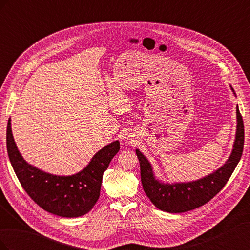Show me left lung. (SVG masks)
<instances>
[{
  "label": "left lung",
  "mask_w": 250,
  "mask_h": 250,
  "mask_svg": "<svg viewBox=\"0 0 250 250\" xmlns=\"http://www.w3.org/2000/svg\"><path fill=\"white\" fill-rule=\"evenodd\" d=\"M232 93L233 88L230 86ZM236 96V94H234ZM237 129L231 153L223 166L200 179L187 183H164L155 177L148 158L135 149L141 166L143 188L154 206L167 213H185L197 208L214 198L228 183L243 152L244 124L237 106Z\"/></svg>",
  "instance_id": "8db88e82"
}]
</instances>
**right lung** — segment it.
<instances>
[{"mask_svg":"<svg viewBox=\"0 0 250 250\" xmlns=\"http://www.w3.org/2000/svg\"><path fill=\"white\" fill-rule=\"evenodd\" d=\"M119 150L117 140L98 151L78 173L54 175L24 160L14 142L10 119L7 125V152L21 187L42 208L60 217L77 218L94 208L100 196L103 173Z\"/></svg>","mask_w":250,"mask_h":250,"instance_id":"obj_1","label":"right lung"}]
</instances>
